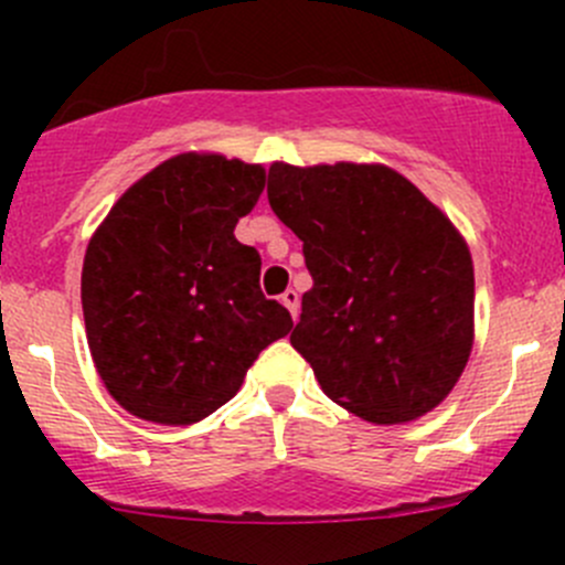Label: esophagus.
I'll return each instance as SVG.
<instances>
[{
  "instance_id": "esophagus-1",
  "label": "esophagus",
  "mask_w": 565,
  "mask_h": 565,
  "mask_svg": "<svg viewBox=\"0 0 565 565\" xmlns=\"http://www.w3.org/2000/svg\"><path fill=\"white\" fill-rule=\"evenodd\" d=\"M281 303L287 306V309H289V315H292V319L298 317V309H300V295L295 292V289H287V292L281 295Z\"/></svg>"
}]
</instances>
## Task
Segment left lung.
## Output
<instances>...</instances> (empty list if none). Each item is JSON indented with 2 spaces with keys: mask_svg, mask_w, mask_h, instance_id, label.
<instances>
[{
  "mask_svg": "<svg viewBox=\"0 0 565 565\" xmlns=\"http://www.w3.org/2000/svg\"><path fill=\"white\" fill-rule=\"evenodd\" d=\"M267 199L315 278L289 341L322 391L372 424L435 409L472 350L476 278L457 226L383 163H273Z\"/></svg>",
  "mask_w": 565,
  "mask_h": 565,
  "instance_id": "8db88e82",
  "label": "left lung"
}]
</instances>
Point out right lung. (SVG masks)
<instances>
[{
	"mask_svg": "<svg viewBox=\"0 0 565 565\" xmlns=\"http://www.w3.org/2000/svg\"><path fill=\"white\" fill-rule=\"evenodd\" d=\"M265 191L259 163L182 152L128 188L87 246L82 309L106 391L167 426L207 418L292 330L259 289L235 226Z\"/></svg>",
	"mask_w": 565,
	"mask_h": 565,
	"instance_id": "1",
	"label": "right lung"
}]
</instances>
